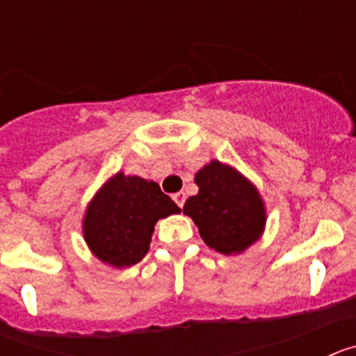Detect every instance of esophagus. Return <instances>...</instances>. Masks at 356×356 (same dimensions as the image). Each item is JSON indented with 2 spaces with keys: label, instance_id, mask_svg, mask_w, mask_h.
Instances as JSON below:
<instances>
[{
  "label": "esophagus",
  "instance_id": "esophagus-1",
  "mask_svg": "<svg viewBox=\"0 0 356 356\" xmlns=\"http://www.w3.org/2000/svg\"><path fill=\"white\" fill-rule=\"evenodd\" d=\"M172 200L176 201V205H178V207H184V203H185V193H176V194H172Z\"/></svg>",
  "mask_w": 356,
  "mask_h": 356
}]
</instances>
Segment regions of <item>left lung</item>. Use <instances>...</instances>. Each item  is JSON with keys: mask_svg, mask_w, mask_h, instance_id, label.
Masks as SVG:
<instances>
[{"mask_svg": "<svg viewBox=\"0 0 356 356\" xmlns=\"http://www.w3.org/2000/svg\"><path fill=\"white\" fill-rule=\"evenodd\" d=\"M196 196L185 201L201 238L222 254L242 253L259 241L266 226V207L259 191L237 169L212 160L194 178Z\"/></svg>", "mask_w": 356, "mask_h": 356, "instance_id": "8db88e82", "label": "left lung"}]
</instances>
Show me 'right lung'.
Listing matches in <instances>:
<instances>
[{
	"instance_id": "1",
	"label": "right lung",
	"mask_w": 356,
	"mask_h": 356,
	"mask_svg": "<svg viewBox=\"0 0 356 356\" xmlns=\"http://www.w3.org/2000/svg\"><path fill=\"white\" fill-rule=\"evenodd\" d=\"M178 212V205L160 191L159 184L118 172L87 207L85 242L102 262L130 267L149 250L156 221Z\"/></svg>"
}]
</instances>
